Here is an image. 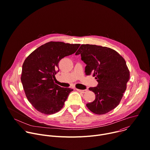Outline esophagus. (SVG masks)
<instances>
[{
  "label": "esophagus",
  "instance_id": "34e87169",
  "mask_svg": "<svg viewBox=\"0 0 150 150\" xmlns=\"http://www.w3.org/2000/svg\"><path fill=\"white\" fill-rule=\"evenodd\" d=\"M76 90L78 91H79V92H81V93H86V92H87V89H83V90H82V89H76Z\"/></svg>",
  "mask_w": 150,
  "mask_h": 150
}]
</instances>
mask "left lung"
Returning a JSON list of instances; mask_svg holds the SVG:
<instances>
[{"label":"left lung","instance_id":"1","mask_svg":"<svg viewBox=\"0 0 150 150\" xmlns=\"http://www.w3.org/2000/svg\"><path fill=\"white\" fill-rule=\"evenodd\" d=\"M79 54L86 64L85 74H92L98 82L89 88L95 99L86 107L95 114H107L119 105L127 89L130 74L126 62L115 50L95 45H81L75 54Z\"/></svg>","mask_w":150,"mask_h":150}]
</instances>
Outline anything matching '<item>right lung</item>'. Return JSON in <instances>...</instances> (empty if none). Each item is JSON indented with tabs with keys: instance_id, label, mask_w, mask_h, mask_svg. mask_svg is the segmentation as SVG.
<instances>
[{
	"instance_id": "add662e5",
	"label": "right lung",
	"mask_w": 150,
	"mask_h": 150,
	"mask_svg": "<svg viewBox=\"0 0 150 150\" xmlns=\"http://www.w3.org/2000/svg\"><path fill=\"white\" fill-rule=\"evenodd\" d=\"M80 44L49 42L32 52L25 60L21 82L28 100L39 112L53 114L59 111L73 91L54 82L63 58L74 54Z\"/></svg>"
}]
</instances>
